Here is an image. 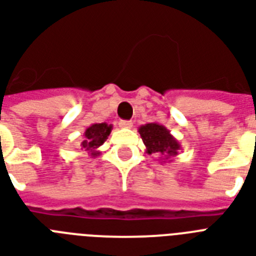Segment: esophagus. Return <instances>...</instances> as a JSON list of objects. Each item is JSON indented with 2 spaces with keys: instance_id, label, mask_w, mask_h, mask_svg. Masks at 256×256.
<instances>
[{
  "instance_id": "esophagus-1",
  "label": "esophagus",
  "mask_w": 256,
  "mask_h": 256,
  "mask_svg": "<svg viewBox=\"0 0 256 256\" xmlns=\"http://www.w3.org/2000/svg\"><path fill=\"white\" fill-rule=\"evenodd\" d=\"M120 128H132V124L130 121H120Z\"/></svg>"
}]
</instances>
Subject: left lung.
<instances>
[{"label": "left lung", "mask_w": 256, "mask_h": 256, "mask_svg": "<svg viewBox=\"0 0 256 256\" xmlns=\"http://www.w3.org/2000/svg\"><path fill=\"white\" fill-rule=\"evenodd\" d=\"M138 132L146 146V152L148 155H159L160 163L172 162L174 156H176L182 150V144L171 132L158 122L142 124L138 128Z\"/></svg>", "instance_id": "left-lung-1"}]
</instances>
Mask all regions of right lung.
Segmentation results:
<instances>
[{
  "instance_id": "add662e5",
  "label": "right lung",
  "mask_w": 256,
  "mask_h": 256,
  "mask_svg": "<svg viewBox=\"0 0 256 256\" xmlns=\"http://www.w3.org/2000/svg\"><path fill=\"white\" fill-rule=\"evenodd\" d=\"M113 126L108 124L106 122L102 124H92L84 132V136L81 139V147L88 151L92 158H97L101 155L100 147L106 142L108 136L112 132Z\"/></svg>"
}]
</instances>
